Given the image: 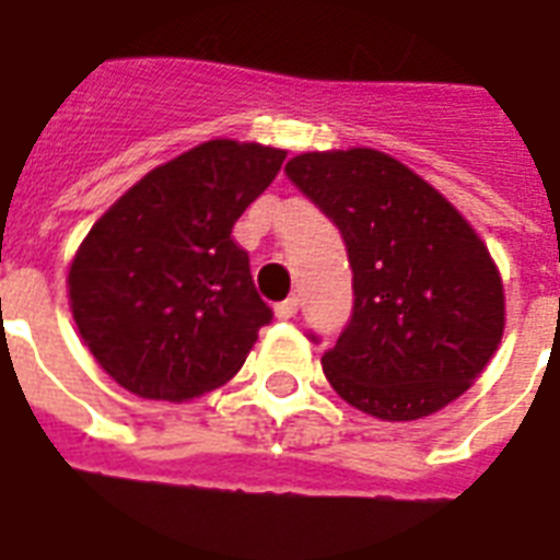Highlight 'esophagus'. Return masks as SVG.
<instances>
[{
	"instance_id": "34e87169",
	"label": "esophagus",
	"mask_w": 560,
	"mask_h": 560,
	"mask_svg": "<svg viewBox=\"0 0 560 560\" xmlns=\"http://www.w3.org/2000/svg\"><path fill=\"white\" fill-rule=\"evenodd\" d=\"M277 313V319H295V313H298V298H285V301H280L275 307Z\"/></svg>"
}]
</instances>
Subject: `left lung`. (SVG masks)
<instances>
[{
    "instance_id": "obj_1",
    "label": "left lung",
    "mask_w": 560,
    "mask_h": 560,
    "mask_svg": "<svg viewBox=\"0 0 560 560\" xmlns=\"http://www.w3.org/2000/svg\"><path fill=\"white\" fill-rule=\"evenodd\" d=\"M285 175L340 230L352 265V316L322 354L330 387L382 420L463 397L504 334L501 277L468 220L385 151H307Z\"/></svg>"
}]
</instances>
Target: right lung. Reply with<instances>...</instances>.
Listing matches in <instances>:
<instances>
[{
    "label": "right lung",
    "mask_w": 560,
    "mask_h": 560,
    "mask_svg": "<svg viewBox=\"0 0 560 560\" xmlns=\"http://www.w3.org/2000/svg\"><path fill=\"white\" fill-rule=\"evenodd\" d=\"M283 149L211 140L151 170L97 220L68 275L80 337L145 399L202 397L238 373L271 322L232 226Z\"/></svg>",
    "instance_id": "add662e5"
}]
</instances>
